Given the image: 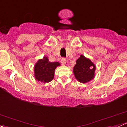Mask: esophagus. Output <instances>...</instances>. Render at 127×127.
Wrapping results in <instances>:
<instances>
[{"mask_svg": "<svg viewBox=\"0 0 127 127\" xmlns=\"http://www.w3.org/2000/svg\"><path fill=\"white\" fill-rule=\"evenodd\" d=\"M61 63L63 64V65H65L66 63V59L64 58H63L62 59H61Z\"/></svg>", "mask_w": 127, "mask_h": 127, "instance_id": "obj_1", "label": "esophagus"}]
</instances>
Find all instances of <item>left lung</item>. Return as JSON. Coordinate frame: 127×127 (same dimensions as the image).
Returning a JSON list of instances; mask_svg holds the SVG:
<instances>
[{"label":"left lung","mask_w":127,"mask_h":127,"mask_svg":"<svg viewBox=\"0 0 127 127\" xmlns=\"http://www.w3.org/2000/svg\"><path fill=\"white\" fill-rule=\"evenodd\" d=\"M95 65L90 59L84 55H80L76 61V64L74 67L73 72L75 79L80 82L85 84L94 78Z\"/></svg>","instance_id":"left-lung-1"}]
</instances>
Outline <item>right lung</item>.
<instances>
[{
    "mask_svg": "<svg viewBox=\"0 0 127 127\" xmlns=\"http://www.w3.org/2000/svg\"><path fill=\"white\" fill-rule=\"evenodd\" d=\"M58 62H50L48 58L44 56L38 60L34 66V76L37 81L48 83L54 78L55 70L57 66H60Z\"/></svg>",
    "mask_w": 127,
    "mask_h": 127,
    "instance_id": "add662e5",
    "label": "right lung"
}]
</instances>
